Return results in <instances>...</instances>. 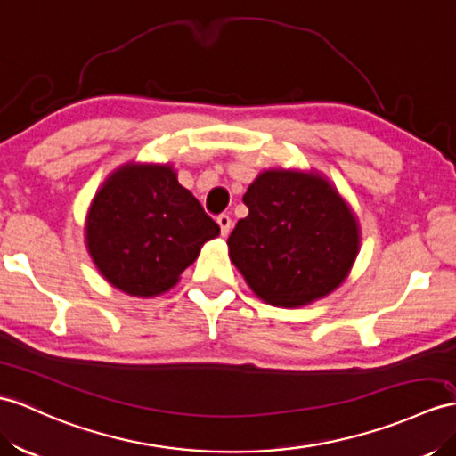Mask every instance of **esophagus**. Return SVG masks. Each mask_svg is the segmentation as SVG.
<instances>
[{"label": "esophagus", "mask_w": 456, "mask_h": 456, "mask_svg": "<svg viewBox=\"0 0 456 456\" xmlns=\"http://www.w3.org/2000/svg\"><path fill=\"white\" fill-rule=\"evenodd\" d=\"M216 222H218V226H220V234L222 236H228L230 234V226H232V218L228 215H218Z\"/></svg>", "instance_id": "esophagus-1"}]
</instances>
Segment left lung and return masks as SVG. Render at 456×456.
I'll return each instance as SVG.
<instances>
[{
	"mask_svg": "<svg viewBox=\"0 0 456 456\" xmlns=\"http://www.w3.org/2000/svg\"><path fill=\"white\" fill-rule=\"evenodd\" d=\"M243 203L249 215L228 238L230 259L263 302L299 307L346 279L360 248L358 222L323 175L266 170Z\"/></svg>",
	"mask_w": 456,
	"mask_h": 456,
	"instance_id": "obj_1",
	"label": "left lung"
}]
</instances>
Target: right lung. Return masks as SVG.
<instances>
[{
    "label": "right lung",
    "instance_id": "obj_1",
    "mask_svg": "<svg viewBox=\"0 0 456 456\" xmlns=\"http://www.w3.org/2000/svg\"><path fill=\"white\" fill-rule=\"evenodd\" d=\"M86 248L104 279L139 297L168 292L220 234L168 164H126L100 187L86 216Z\"/></svg>",
    "mask_w": 456,
    "mask_h": 456
}]
</instances>
